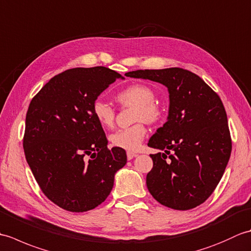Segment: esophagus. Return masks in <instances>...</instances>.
Instances as JSON below:
<instances>
[{
    "mask_svg": "<svg viewBox=\"0 0 251 251\" xmlns=\"http://www.w3.org/2000/svg\"><path fill=\"white\" fill-rule=\"evenodd\" d=\"M137 156V154L136 153H134V152H127V159H128V161H130V159H132L134 157H136Z\"/></svg>",
    "mask_w": 251,
    "mask_h": 251,
    "instance_id": "esophagus-1",
    "label": "esophagus"
}]
</instances>
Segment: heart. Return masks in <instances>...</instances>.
<instances>
[{"mask_svg":"<svg viewBox=\"0 0 251 251\" xmlns=\"http://www.w3.org/2000/svg\"><path fill=\"white\" fill-rule=\"evenodd\" d=\"M119 102L127 105H135V121H143L147 123H155L161 120L163 110L156 102L155 93L146 84L136 83L129 85L116 95ZM93 115L99 124L109 128L114 124L115 112L105 101L97 99L93 103ZM147 135V128L142 123H137L127 128L115 130L110 135V141L113 147L124 149L127 151H136L139 149L141 142Z\"/></svg>","mask_w":251,"mask_h":251,"instance_id":"1","label":"heart"}]
</instances>
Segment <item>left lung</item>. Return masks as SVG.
<instances>
[{
  "instance_id": "left-lung-1",
  "label": "left lung",
  "mask_w": 251,
  "mask_h": 251,
  "mask_svg": "<svg viewBox=\"0 0 251 251\" xmlns=\"http://www.w3.org/2000/svg\"><path fill=\"white\" fill-rule=\"evenodd\" d=\"M125 75L161 83L169 94L167 122L148 143L164 151L150 155L149 192L173 209L189 210L202 204L220 182L232 151L220 97L199 75L181 68L137 70Z\"/></svg>"
}]
</instances>
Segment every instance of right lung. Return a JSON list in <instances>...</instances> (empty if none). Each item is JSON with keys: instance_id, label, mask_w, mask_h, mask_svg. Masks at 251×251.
<instances>
[{"instance_id": "1", "label": "right lung", "mask_w": 251, "mask_h": 251, "mask_svg": "<svg viewBox=\"0 0 251 251\" xmlns=\"http://www.w3.org/2000/svg\"><path fill=\"white\" fill-rule=\"evenodd\" d=\"M124 79L105 67L74 68L50 79L31 100L24 150L36 182L62 209L84 212L109 196L117 170L127 162L124 149H108L93 103Z\"/></svg>"}]
</instances>
